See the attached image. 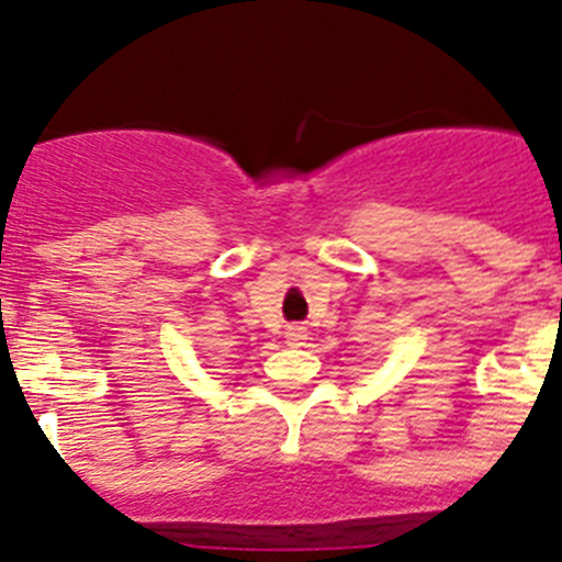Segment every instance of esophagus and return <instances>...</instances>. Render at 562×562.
Returning a JSON list of instances; mask_svg holds the SVG:
<instances>
[{"label":"esophagus","instance_id":"obj_1","mask_svg":"<svg viewBox=\"0 0 562 562\" xmlns=\"http://www.w3.org/2000/svg\"><path fill=\"white\" fill-rule=\"evenodd\" d=\"M306 339H308L306 326H297V323L286 326V342H290L292 348H297V345H306Z\"/></svg>","mask_w":562,"mask_h":562}]
</instances>
